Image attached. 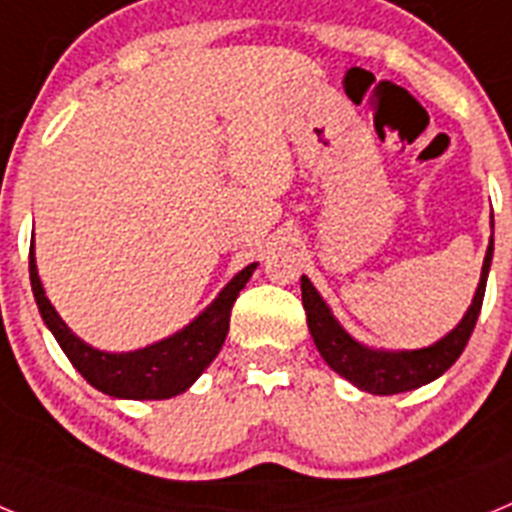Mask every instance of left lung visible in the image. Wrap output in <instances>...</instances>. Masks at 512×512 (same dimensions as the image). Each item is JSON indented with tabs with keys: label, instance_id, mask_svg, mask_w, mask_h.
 Segmentation results:
<instances>
[{
	"label": "left lung",
	"instance_id": "1",
	"mask_svg": "<svg viewBox=\"0 0 512 512\" xmlns=\"http://www.w3.org/2000/svg\"><path fill=\"white\" fill-rule=\"evenodd\" d=\"M490 264L492 238L467 315L441 341L428 348H415V351H377V348H369L351 338L343 325L333 318V312L318 295V289L312 287L310 279L302 277V305L307 312V328H310L312 341L318 346L325 364L343 379L356 384L359 390L372 392V395H397V392L418 390L423 384L441 377L467 346L474 325H477L479 310H482V300H485Z\"/></svg>",
	"mask_w": 512,
	"mask_h": 512
}]
</instances>
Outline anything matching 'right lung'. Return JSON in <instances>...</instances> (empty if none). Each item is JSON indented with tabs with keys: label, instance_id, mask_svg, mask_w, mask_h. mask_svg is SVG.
<instances>
[{
	"label": "right lung",
	"instance_id": "add662e5",
	"mask_svg": "<svg viewBox=\"0 0 512 512\" xmlns=\"http://www.w3.org/2000/svg\"><path fill=\"white\" fill-rule=\"evenodd\" d=\"M253 269L256 264H248L246 269L238 271L225 284L223 292L192 323L176 330L174 336L138 348V351L110 354V351H99V348L84 343L69 325L63 323L56 307L45 297L38 266H35L33 246H30V284H33L35 302H38L45 325L51 328L63 354L76 366V372L87 379L94 390L120 397V400H166V397L187 392L212 364V359L220 354L225 336H228L233 302L251 279Z\"/></svg>",
	"mask_w": 512,
	"mask_h": 512
}]
</instances>
